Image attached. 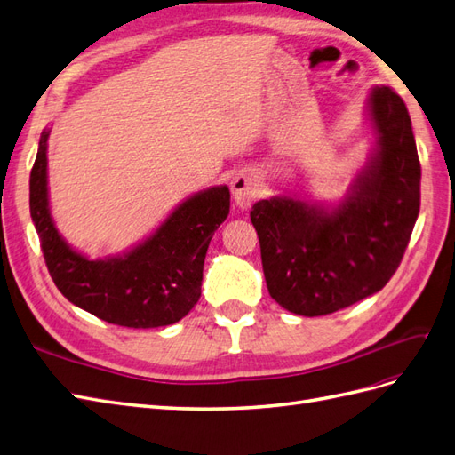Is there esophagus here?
Masks as SVG:
<instances>
[{"instance_id":"34e87169","label":"esophagus","mask_w":455,"mask_h":455,"mask_svg":"<svg viewBox=\"0 0 455 455\" xmlns=\"http://www.w3.org/2000/svg\"><path fill=\"white\" fill-rule=\"evenodd\" d=\"M230 190H232V197H235L238 207H242V209L250 207L255 200H258L259 190H261L258 174L251 171L236 172L235 179H232V182H230Z\"/></svg>"}]
</instances>
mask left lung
Returning <instances> with one entry per match:
<instances>
[{
  "label": "left lung",
  "instance_id": "8db88e82",
  "mask_svg": "<svg viewBox=\"0 0 455 455\" xmlns=\"http://www.w3.org/2000/svg\"><path fill=\"white\" fill-rule=\"evenodd\" d=\"M367 111L375 149L339 205L275 196L250 212L269 294L296 315H329L379 292L410 243L421 205L410 113L388 86L371 90Z\"/></svg>",
  "mask_w": 455,
  "mask_h": 455
}]
</instances>
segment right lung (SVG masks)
Masks as SVG:
<instances>
[{
	"label": "right lung",
	"mask_w": 455,
	"mask_h": 455,
	"mask_svg": "<svg viewBox=\"0 0 455 455\" xmlns=\"http://www.w3.org/2000/svg\"><path fill=\"white\" fill-rule=\"evenodd\" d=\"M48 138L50 131H44L30 171V217L60 292L98 319L128 329L167 327L188 315L202 294L209 242L228 215V186L194 194L131 251L94 261L68 246L55 228Z\"/></svg>",
	"instance_id": "1"
}]
</instances>
